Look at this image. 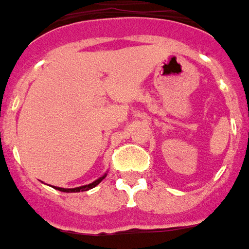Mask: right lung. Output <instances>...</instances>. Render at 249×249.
I'll return each instance as SVG.
<instances>
[{
	"instance_id": "obj_1",
	"label": "right lung",
	"mask_w": 249,
	"mask_h": 249,
	"mask_svg": "<svg viewBox=\"0 0 249 249\" xmlns=\"http://www.w3.org/2000/svg\"><path fill=\"white\" fill-rule=\"evenodd\" d=\"M105 177H106V174H103L102 177H99L98 180H95L94 182H91V184H89V185H83V187H77V188H60V187H54V188L58 189V191H61V192H80V191H89V189L96 187L99 182L102 181Z\"/></svg>"
}]
</instances>
